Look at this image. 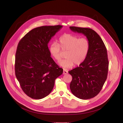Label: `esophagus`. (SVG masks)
Masks as SVG:
<instances>
[{"label": "esophagus", "mask_w": 123, "mask_h": 123, "mask_svg": "<svg viewBox=\"0 0 123 123\" xmlns=\"http://www.w3.org/2000/svg\"><path fill=\"white\" fill-rule=\"evenodd\" d=\"M68 71L67 70H66V69H63V74H68Z\"/></svg>", "instance_id": "1"}]
</instances>
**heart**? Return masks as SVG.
I'll return each mask as SVG.
<instances>
[{
	"label": "heart",
	"instance_id": "1",
	"mask_svg": "<svg viewBox=\"0 0 123 123\" xmlns=\"http://www.w3.org/2000/svg\"><path fill=\"white\" fill-rule=\"evenodd\" d=\"M59 44L54 42L49 48L52 56L57 61L61 59V49L67 51L65 57L66 59L59 62L60 66L64 68H70L81 64L85 59L90 48L89 40L86 38H79L78 37L71 34H65L62 36L59 40Z\"/></svg>",
	"mask_w": 123,
	"mask_h": 123
}]
</instances>
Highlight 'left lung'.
<instances>
[{
    "mask_svg": "<svg viewBox=\"0 0 123 123\" xmlns=\"http://www.w3.org/2000/svg\"><path fill=\"white\" fill-rule=\"evenodd\" d=\"M69 28L85 35L90 43L84 61L68 72L73 77L70 89L77 98L89 99L100 92L107 78L109 63L107 49L100 36L92 29L74 26Z\"/></svg>",
    "mask_w": 123,
    "mask_h": 123,
    "instance_id": "obj_1",
    "label": "left lung"
}]
</instances>
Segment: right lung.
Segmentation results:
<instances>
[{"label":"right lung","mask_w":123,"mask_h":123,"mask_svg":"<svg viewBox=\"0 0 123 123\" xmlns=\"http://www.w3.org/2000/svg\"><path fill=\"white\" fill-rule=\"evenodd\" d=\"M63 26H45L28 32L17 45L15 74L24 93L34 99L48 96L63 69L50 57L48 44Z\"/></svg>","instance_id":"1"}]
</instances>
